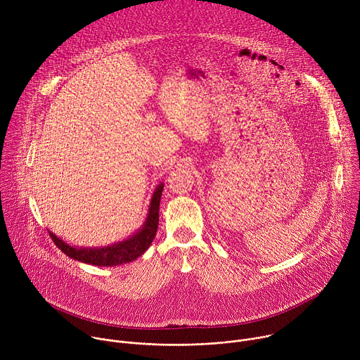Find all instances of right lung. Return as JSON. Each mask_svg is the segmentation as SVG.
I'll return each instance as SVG.
<instances>
[{
  "instance_id": "right-lung-1",
  "label": "right lung",
  "mask_w": 360,
  "mask_h": 360,
  "mask_svg": "<svg viewBox=\"0 0 360 360\" xmlns=\"http://www.w3.org/2000/svg\"><path fill=\"white\" fill-rule=\"evenodd\" d=\"M162 189H164V185H160L157 191L153 192L150 207H149V214L142 229L136 235L131 236L129 239L121 243H115L107 248L85 249V248H72L51 232H49V236L53 238L54 243L67 256L84 264L96 265V266H117V265L132 262L149 248L153 238H155V233L158 229V221H160V200H161Z\"/></svg>"
}]
</instances>
